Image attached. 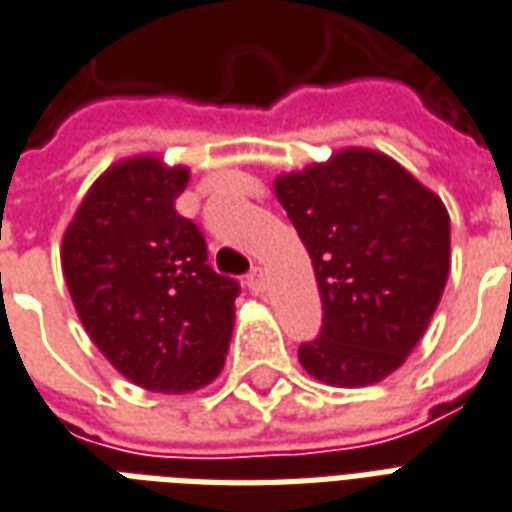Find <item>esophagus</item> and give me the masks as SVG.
<instances>
[{"label":"esophagus","instance_id":"1","mask_svg":"<svg viewBox=\"0 0 512 512\" xmlns=\"http://www.w3.org/2000/svg\"><path fill=\"white\" fill-rule=\"evenodd\" d=\"M245 283H248V288H251L253 294H261V291H264V270H261V267H253V270L248 272Z\"/></svg>","mask_w":512,"mask_h":512}]
</instances>
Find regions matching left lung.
I'll use <instances>...</instances> for the list:
<instances>
[{
  "label": "left lung",
  "mask_w": 512,
  "mask_h": 512,
  "mask_svg": "<svg viewBox=\"0 0 512 512\" xmlns=\"http://www.w3.org/2000/svg\"><path fill=\"white\" fill-rule=\"evenodd\" d=\"M280 205L313 259L324 321L299 361L329 386H370L418 345L451 267L440 197L383 153L340 151L283 175Z\"/></svg>",
  "instance_id": "8db88e82"
}]
</instances>
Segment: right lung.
Returning a JSON list of instances; mask_svg holds the SVG:
<instances>
[{"mask_svg":"<svg viewBox=\"0 0 512 512\" xmlns=\"http://www.w3.org/2000/svg\"><path fill=\"white\" fill-rule=\"evenodd\" d=\"M188 169L140 156L96 180L72 218L61 267L80 321L137 386L183 394L221 372L240 283L207 264L205 234L175 210Z\"/></svg>","mask_w":512,"mask_h":512,"instance_id":"right-lung-1","label":"right lung"}]
</instances>
